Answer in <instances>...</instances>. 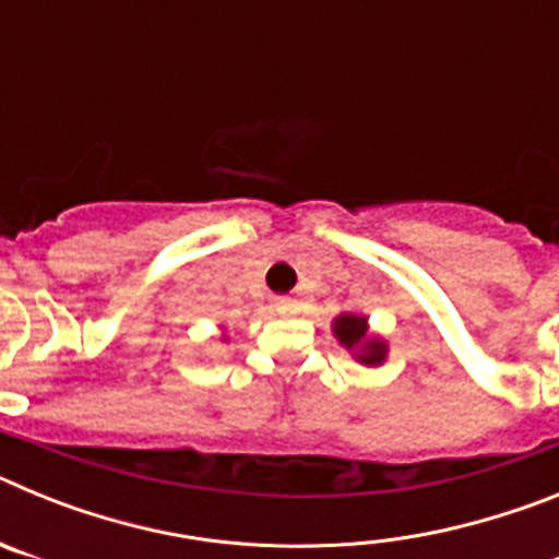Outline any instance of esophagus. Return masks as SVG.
Here are the masks:
<instances>
[{"label":"esophagus","mask_w":559,"mask_h":559,"mask_svg":"<svg viewBox=\"0 0 559 559\" xmlns=\"http://www.w3.org/2000/svg\"><path fill=\"white\" fill-rule=\"evenodd\" d=\"M274 308H276V313H290V310H294V299H288V296H280V299H276L274 302Z\"/></svg>","instance_id":"34e87169"}]
</instances>
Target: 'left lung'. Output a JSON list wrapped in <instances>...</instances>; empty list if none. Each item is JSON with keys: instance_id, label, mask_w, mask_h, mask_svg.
<instances>
[{"instance_id": "obj_1", "label": "left lung", "mask_w": 559, "mask_h": 559, "mask_svg": "<svg viewBox=\"0 0 559 559\" xmlns=\"http://www.w3.org/2000/svg\"><path fill=\"white\" fill-rule=\"evenodd\" d=\"M333 333L344 347L355 349V358H358L360 364L378 367V364L386 360V344H383L380 338L367 335V319H360V316H353V313L338 316V319L333 322Z\"/></svg>"}]
</instances>
